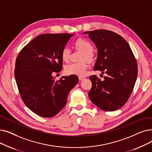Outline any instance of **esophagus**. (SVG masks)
<instances>
[{
    "label": "esophagus",
    "instance_id": "34e87169",
    "mask_svg": "<svg viewBox=\"0 0 152 152\" xmlns=\"http://www.w3.org/2000/svg\"><path fill=\"white\" fill-rule=\"evenodd\" d=\"M84 77H82V76L79 77V80H80V81H82V80H84Z\"/></svg>",
    "mask_w": 152,
    "mask_h": 152
}]
</instances>
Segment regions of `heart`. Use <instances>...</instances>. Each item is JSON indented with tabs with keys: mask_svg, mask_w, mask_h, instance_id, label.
Instances as JSON below:
<instances>
[{
	"mask_svg": "<svg viewBox=\"0 0 152 152\" xmlns=\"http://www.w3.org/2000/svg\"><path fill=\"white\" fill-rule=\"evenodd\" d=\"M75 47L83 51L80 60L78 63H72L65 67L64 72L68 75H76L79 76H84L86 75L88 67L87 60L89 62H92L94 60V53L92 51L93 47L87 39L79 38L74 42ZM71 51L68 47H64L61 51V58L64 62H68L69 60Z\"/></svg>",
	"mask_w": 152,
	"mask_h": 152,
	"instance_id": "b5f03b06",
	"label": "heart"
}]
</instances>
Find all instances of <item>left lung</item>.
Returning <instances> with one entry per match:
<instances>
[{"instance_id":"1","label":"left lung","mask_w":152,"mask_h":152,"mask_svg":"<svg viewBox=\"0 0 152 152\" xmlns=\"http://www.w3.org/2000/svg\"><path fill=\"white\" fill-rule=\"evenodd\" d=\"M89 34L97 48L94 69L106 73L103 81L92 75L89 92L91 101L104 111H114L127 102L132 92L138 74L137 63L125 39L110 30H95Z\"/></svg>"}]
</instances>
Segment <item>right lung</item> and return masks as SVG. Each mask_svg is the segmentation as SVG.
<instances>
[{"label":"right lung","mask_w":152,"mask_h":152,"mask_svg":"<svg viewBox=\"0 0 152 152\" xmlns=\"http://www.w3.org/2000/svg\"><path fill=\"white\" fill-rule=\"evenodd\" d=\"M68 34H42L21 50L15 68V77L24 104L43 117L56 115L66 104L69 91L78 83L76 75L55 80L53 72L63 68L61 51L71 37Z\"/></svg>","instance_id":"1"}]
</instances>
